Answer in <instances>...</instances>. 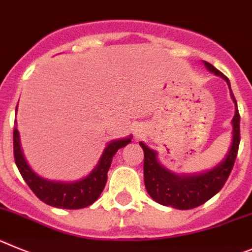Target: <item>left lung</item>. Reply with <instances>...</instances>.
I'll use <instances>...</instances> for the list:
<instances>
[{
  "instance_id": "1",
  "label": "left lung",
  "mask_w": 252,
  "mask_h": 252,
  "mask_svg": "<svg viewBox=\"0 0 252 252\" xmlns=\"http://www.w3.org/2000/svg\"><path fill=\"white\" fill-rule=\"evenodd\" d=\"M205 65L210 71L225 79L230 87L227 76L223 75L210 63L205 61ZM231 96L236 105L235 117L232 119V146L225 159L212 171L198 174V176H177L169 172L168 169H165L158 162L156 152L149 149L144 143H139L144 151V167H143L144 185H146L147 192L154 201H157L160 205L171 206L178 210H191V208L203 205L217 192L221 191V188L223 187L232 171L240 144V113L232 92H231Z\"/></svg>"
}]
</instances>
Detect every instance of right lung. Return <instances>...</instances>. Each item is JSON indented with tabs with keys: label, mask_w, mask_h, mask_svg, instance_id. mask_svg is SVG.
I'll return each instance as SVG.
<instances>
[{
	"label": "right lung",
	"mask_w": 252,
	"mask_h": 252,
	"mask_svg": "<svg viewBox=\"0 0 252 252\" xmlns=\"http://www.w3.org/2000/svg\"><path fill=\"white\" fill-rule=\"evenodd\" d=\"M17 110V106H16ZM130 143V138L114 140L106 146L103 156L100 157L98 165L93 169L92 173L84 180L75 183L50 182L33 173L29 167L22 154L20 146V137L17 128L13 129V156L15 162L25 182L32 189L33 193L46 205L53 207L66 208V210H78L90 206L99 198L105 187L108 171L112 164V159L118 149L126 147Z\"/></svg>",
	"instance_id": "add662e5"
}]
</instances>
